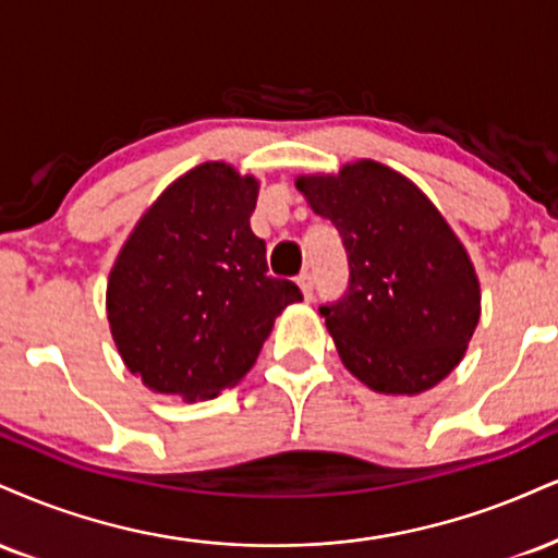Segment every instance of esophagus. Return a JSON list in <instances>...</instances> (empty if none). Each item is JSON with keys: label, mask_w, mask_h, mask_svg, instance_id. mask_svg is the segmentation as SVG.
<instances>
[{"label": "esophagus", "mask_w": 558, "mask_h": 558, "mask_svg": "<svg viewBox=\"0 0 558 558\" xmlns=\"http://www.w3.org/2000/svg\"><path fill=\"white\" fill-rule=\"evenodd\" d=\"M299 288H301V293H304L306 301L314 296V278H312V272H301L299 275Z\"/></svg>", "instance_id": "esophagus-1"}]
</instances>
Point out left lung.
<instances>
[{
    "label": "left lung",
    "mask_w": 558,
    "mask_h": 558,
    "mask_svg": "<svg viewBox=\"0 0 558 558\" xmlns=\"http://www.w3.org/2000/svg\"><path fill=\"white\" fill-rule=\"evenodd\" d=\"M299 192L343 239L348 291L319 306L340 359L374 392L418 395L460 364L481 317L473 262L413 181L377 160Z\"/></svg>",
    "instance_id": "1"
}]
</instances>
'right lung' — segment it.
Here are the masks:
<instances>
[{"label":"right lung","mask_w":558,"mask_h":558,"mask_svg":"<svg viewBox=\"0 0 558 558\" xmlns=\"http://www.w3.org/2000/svg\"><path fill=\"white\" fill-rule=\"evenodd\" d=\"M257 192L233 166H197L150 205L113 262V343L153 392L218 398L254 366L275 317L304 299L267 275L250 226Z\"/></svg>","instance_id":"add662e5"}]
</instances>
